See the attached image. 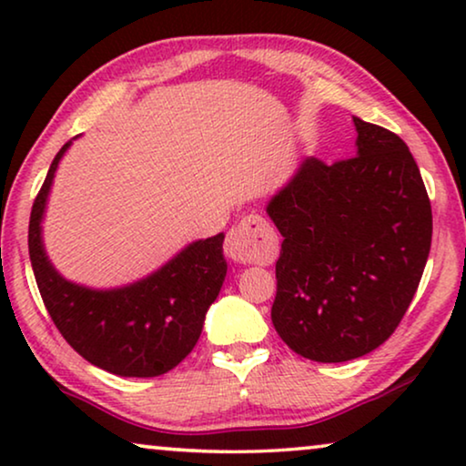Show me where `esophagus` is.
<instances>
[{
    "instance_id": "obj_1",
    "label": "esophagus",
    "mask_w": 466,
    "mask_h": 466,
    "mask_svg": "<svg viewBox=\"0 0 466 466\" xmlns=\"http://www.w3.org/2000/svg\"><path fill=\"white\" fill-rule=\"evenodd\" d=\"M225 254L235 263L269 265L278 257V238L263 216L250 214L228 231Z\"/></svg>"
}]
</instances>
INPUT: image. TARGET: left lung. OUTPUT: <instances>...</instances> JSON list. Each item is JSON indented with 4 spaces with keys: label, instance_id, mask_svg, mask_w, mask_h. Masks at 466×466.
Segmentation results:
<instances>
[{
    "label": "left lung",
    "instance_id": "left-lung-1",
    "mask_svg": "<svg viewBox=\"0 0 466 466\" xmlns=\"http://www.w3.org/2000/svg\"><path fill=\"white\" fill-rule=\"evenodd\" d=\"M354 127V158H303L267 203L284 238L271 322L292 352L316 362L380 348L431 252V201L407 144L356 116Z\"/></svg>",
    "mask_w": 466,
    "mask_h": 466
}]
</instances>
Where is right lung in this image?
I'll use <instances>...</instances> for the list:
<instances>
[{"mask_svg":"<svg viewBox=\"0 0 466 466\" xmlns=\"http://www.w3.org/2000/svg\"><path fill=\"white\" fill-rule=\"evenodd\" d=\"M69 146L50 163L29 218V258L42 301L59 333L91 365L120 378H157L180 365L199 339L227 276L225 233L193 241L150 276L118 289L69 282L50 263L42 239L50 188Z\"/></svg>","mask_w":466,"mask_h":466,"instance_id":"1","label":"right lung"}]
</instances>
